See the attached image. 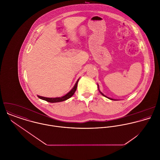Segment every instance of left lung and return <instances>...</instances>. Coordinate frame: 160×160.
<instances>
[{
  "label": "left lung",
  "instance_id": "1",
  "mask_svg": "<svg viewBox=\"0 0 160 160\" xmlns=\"http://www.w3.org/2000/svg\"><path fill=\"white\" fill-rule=\"evenodd\" d=\"M97 85H98V84H97ZM98 91H99V92H100V93H101V94H102V95H103V96H104V97H107V96H105V95H104V94H103V93H102V92H101L100 91V90H99V88H98ZM107 98H108V97H107ZM109 98V99H111V100H113V99H112V98Z\"/></svg>",
  "mask_w": 160,
  "mask_h": 160
}]
</instances>
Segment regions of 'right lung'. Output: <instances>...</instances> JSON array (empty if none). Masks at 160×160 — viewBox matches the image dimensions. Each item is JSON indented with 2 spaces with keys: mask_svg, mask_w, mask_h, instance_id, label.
Listing matches in <instances>:
<instances>
[{
  "mask_svg": "<svg viewBox=\"0 0 160 160\" xmlns=\"http://www.w3.org/2000/svg\"><path fill=\"white\" fill-rule=\"evenodd\" d=\"M79 79L77 81V82H76L74 86L73 87V88L68 93H67L65 95L62 97H55V98H48V97H42V96H39L38 95V97L44 100H46L48 102H50V103H56V102H63L65 100H68L70 97H71L73 94L74 93L75 91H76L77 89V86H78V82L79 81Z\"/></svg>",
  "mask_w": 160,
  "mask_h": 160,
  "instance_id": "right-lung-1",
  "label": "right lung"
}]
</instances>
